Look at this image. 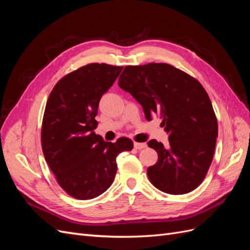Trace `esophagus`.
Here are the masks:
<instances>
[{
  "instance_id": "1",
  "label": "esophagus",
  "mask_w": 250,
  "mask_h": 250,
  "mask_svg": "<svg viewBox=\"0 0 250 250\" xmlns=\"http://www.w3.org/2000/svg\"><path fill=\"white\" fill-rule=\"evenodd\" d=\"M147 145L146 143H134V148L135 149H143V148H146Z\"/></svg>"
}]
</instances>
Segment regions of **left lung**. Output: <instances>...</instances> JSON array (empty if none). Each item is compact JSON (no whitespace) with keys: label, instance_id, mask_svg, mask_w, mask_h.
<instances>
[{"label":"left lung","instance_id":"1","mask_svg":"<svg viewBox=\"0 0 250 250\" xmlns=\"http://www.w3.org/2000/svg\"><path fill=\"white\" fill-rule=\"evenodd\" d=\"M119 86L143 107L148 121L163 119L169 145L148 142L158 154L147 175L162 192L181 195L195 190L213 161L218 137L217 118L208 95L199 81L167 63L127 65Z\"/></svg>","mask_w":250,"mask_h":250}]
</instances>
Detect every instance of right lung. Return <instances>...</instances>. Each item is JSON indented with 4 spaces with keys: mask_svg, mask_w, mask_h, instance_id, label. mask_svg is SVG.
<instances>
[{
    "mask_svg": "<svg viewBox=\"0 0 250 250\" xmlns=\"http://www.w3.org/2000/svg\"><path fill=\"white\" fill-rule=\"evenodd\" d=\"M122 66L90 63L65 75L49 96L42 127V152L58 185L72 197L87 200L104 193L117 173V156L133 143L105 142L95 133L99 101Z\"/></svg>",
    "mask_w": 250,
    "mask_h": 250,
    "instance_id": "add662e5",
    "label": "right lung"
}]
</instances>
